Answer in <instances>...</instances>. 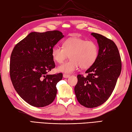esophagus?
Returning <instances> with one entry per match:
<instances>
[{"instance_id":"esophagus-1","label":"esophagus","mask_w":132,"mask_h":132,"mask_svg":"<svg viewBox=\"0 0 132 132\" xmlns=\"http://www.w3.org/2000/svg\"><path fill=\"white\" fill-rule=\"evenodd\" d=\"M70 76L69 75H67V74H63V77L64 78H68L70 77Z\"/></svg>"}]
</instances>
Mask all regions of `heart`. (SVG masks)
I'll return each instance as SVG.
<instances>
[{
    "label": "heart",
    "instance_id": "1",
    "mask_svg": "<svg viewBox=\"0 0 132 132\" xmlns=\"http://www.w3.org/2000/svg\"><path fill=\"white\" fill-rule=\"evenodd\" d=\"M98 48L93 41H87L81 38L74 37L65 40L63 46L55 45L52 50V56L54 61L62 63L68 57L70 59L57 68L58 71L65 73H71L80 68H90L97 59Z\"/></svg>",
    "mask_w": 132,
    "mask_h": 132
}]
</instances>
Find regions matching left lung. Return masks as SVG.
<instances>
[{"label":"left lung","instance_id":"1","mask_svg":"<svg viewBox=\"0 0 132 132\" xmlns=\"http://www.w3.org/2000/svg\"><path fill=\"white\" fill-rule=\"evenodd\" d=\"M91 35L99 45L97 59L86 71L87 76L77 75L75 87L78 101L87 108H95L108 100L122 70L121 58L115 42L97 33Z\"/></svg>","mask_w":132,"mask_h":132}]
</instances>
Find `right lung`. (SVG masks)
<instances>
[{
    "label": "right lung",
    "mask_w": 132,
    "mask_h": 132,
    "mask_svg": "<svg viewBox=\"0 0 132 132\" xmlns=\"http://www.w3.org/2000/svg\"><path fill=\"white\" fill-rule=\"evenodd\" d=\"M64 37L58 30L32 32L15 45L10 62V76L14 89L31 105L44 107L52 103L62 73L48 75L55 67L52 50Z\"/></svg>",
    "instance_id": "obj_1"
}]
</instances>
